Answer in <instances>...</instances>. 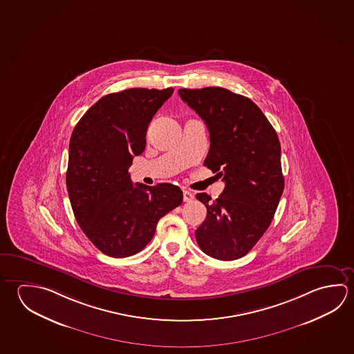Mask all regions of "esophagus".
Masks as SVG:
<instances>
[{"label": "esophagus", "instance_id": "1", "mask_svg": "<svg viewBox=\"0 0 354 354\" xmlns=\"http://www.w3.org/2000/svg\"><path fill=\"white\" fill-rule=\"evenodd\" d=\"M192 200H194V194L185 190V192H184V201H185V203H192Z\"/></svg>", "mask_w": 354, "mask_h": 354}]
</instances>
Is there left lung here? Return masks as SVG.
<instances>
[{
    "label": "left lung",
    "instance_id": "1",
    "mask_svg": "<svg viewBox=\"0 0 354 354\" xmlns=\"http://www.w3.org/2000/svg\"><path fill=\"white\" fill-rule=\"evenodd\" d=\"M210 133L204 165L223 178L225 189L215 200L196 198L207 209L195 231L198 248L217 260L248 254L272 221L285 180L279 137L254 102L229 89L206 87L178 91Z\"/></svg>",
    "mask_w": 354,
    "mask_h": 354
}]
</instances>
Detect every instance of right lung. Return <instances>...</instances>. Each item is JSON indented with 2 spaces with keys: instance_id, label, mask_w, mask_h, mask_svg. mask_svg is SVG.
I'll return each mask as SVG.
<instances>
[{
  "instance_id": "1",
  "label": "right lung",
  "mask_w": 354,
  "mask_h": 354,
  "mask_svg": "<svg viewBox=\"0 0 354 354\" xmlns=\"http://www.w3.org/2000/svg\"><path fill=\"white\" fill-rule=\"evenodd\" d=\"M174 89L131 88L88 109L69 140L67 190L75 220L94 246L111 257L142 251L158 221L183 203L179 186L133 184L128 169L147 131Z\"/></svg>"
}]
</instances>
